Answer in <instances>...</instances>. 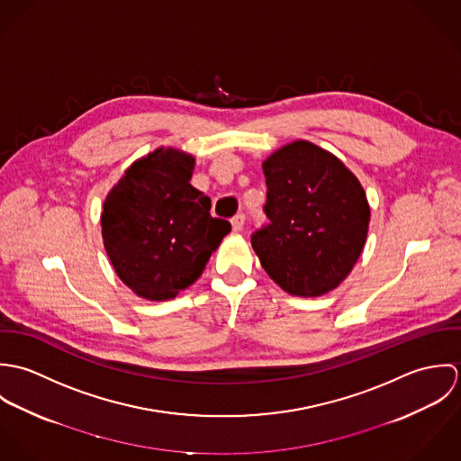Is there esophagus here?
<instances>
[{
  "label": "esophagus",
  "instance_id": "obj_1",
  "mask_svg": "<svg viewBox=\"0 0 461 461\" xmlns=\"http://www.w3.org/2000/svg\"><path fill=\"white\" fill-rule=\"evenodd\" d=\"M230 223H232V230H234V232H240V230L243 229V225H245V214H243V212L236 214V216L230 220Z\"/></svg>",
  "mask_w": 461,
  "mask_h": 461
}]
</instances>
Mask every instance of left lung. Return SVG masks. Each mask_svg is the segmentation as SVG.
I'll return each mask as SVG.
<instances>
[{
  "label": "left lung",
  "mask_w": 461,
  "mask_h": 461,
  "mask_svg": "<svg viewBox=\"0 0 461 461\" xmlns=\"http://www.w3.org/2000/svg\"><path fill=\"white\" fill-rule=\"evenodd\" d=\"M267 225L252 234L264 271L289 294L321 296L353 269L366 245L369 203L329 150L296 140L263 163Z\"/></svg>",
  "instance_id": "left-lung-1"
}]
</instances>
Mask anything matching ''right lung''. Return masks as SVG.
<instances>
[{
  "mask_svg": "<svg viewBox=\"0 0 461 461\" xmlns=\"http://www.w3.org/2000/svg\"><path fill=\"white\" fill-rule=\"evenodd\" d=\"M195 158L159 147L134 161L103 205L106 254L119 278L152 302L176 298L202 275L230 232L211 198L190 185Z\"/></svg>",
  "mask_w": 461,
  "mask_h": 461,
  "instance_id": "add662e5",
  "label": "right lung"
}]
</instances>
